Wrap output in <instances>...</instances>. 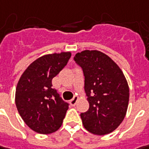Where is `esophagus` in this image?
Listing matches in <instances>:
<instances>
[{
	"instance_id": "34e87169",
	"label": "esophagus",
	"mask_w": 149,
	"mask_h": 149,
	"mask_svg": "<svg viewBox=\"0 0 149 149\" xmlns=\"http://www.w3.org/2000/svg\"><path fill=\"white\" fill-rule=\"evenodd\" d=\"M77 100H78V97H77V96H74L72 100H70V104H71V105L74 106V105L77 104Z\"/></svg>"
}]
</instances>
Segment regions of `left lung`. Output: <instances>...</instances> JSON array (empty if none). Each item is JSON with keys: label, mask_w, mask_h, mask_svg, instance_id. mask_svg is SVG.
I'll return each instance as SVG.
<instances>
[{"label": "left lung", "mask_w": 149, "mask_h": 149, "mask_svg": "<svg viewBox=\"0 0 149 149\" xmlns=\"http://www.w3.org/2000/svg\"><path fill=\"white\" fill-rule=\"evenodd\" d=\"M82 68L89 110L81 114L82 124L91 134L105 135L116 130L125 119L130 88L123 72L109 56L98 50L75 55Z\"/></svg>", "instance_id": "1"}]
</instances>
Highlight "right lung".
Here are the masks:
<instances>
[{"label": "right lung", "mask_w": 149, "mask_h": 149, "mask_svg": "<svg viewBox=\"0 0 149 149\" xmlns=\"http://www.w3.org/2000/svg\"><path fill=\"white\" fill-rule=\"evenodd\" d=\"M70 52L46 54L25 69L15 90V105L24 122L36 133L49 134L61 127L68 109L52 80L67 65Z\"/></svg>", "instance_id": "1"}]
</instances>
